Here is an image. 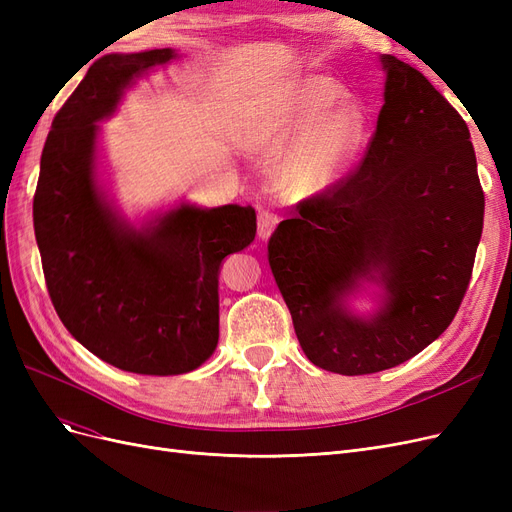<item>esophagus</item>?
Returning a JSON list of instances; mask_svg holds the SVG:
<instances>
[{
    "label": "esophagus",
    "instance_id": "esophagus-1",
    "mask_svg": "<svg viewBox=\"0 0 512 512\" xmlns=\"http://www.w3.org/2000/svg\"><path fill=\"white\" fill-rule=\"evenodd\" d=\"M277 224H280V215H275L271 211H260L258 213V237L262 241H267Z\"/></svg>",
    "mask_w": 512,
    "mask_h": 512
}]
</instances>
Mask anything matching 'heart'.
<instances>
[{
    "mask_svg": "<svg viewBox=\"0 0 512 512\" xmlns=\"http://www.w3.org/2000/svg\"><path fill=\"white\" fill-rule=\"evenodd\" d=\"M329 76L305 74L277 87L247 113L243 138L277 156L273 177L288 198L324 192L346 173L363 147L367 117Z\"/></svg>",
    "mask_w": 512,
    "mask_h": 512,
    "instance_id": "b5f03b06",
    "label": "heart"
}]
</instances>
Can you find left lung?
Segmentation results:
<instances>
[{"label": "left lung", "mask_w": 512, "mask_h": 512, "mask_svg": "<svg viewBox=\"0 0 512 512\" xmlns=\"http://www.w3.org/2000/svg\"><path fill=\"white\" fill-rule=\"evenodd\" d=\"M384 104L361 164L305 198L269 239V265L316 367L376 374L453 322L483 232L485 194L466 121L416 68L382 55ZM384 290L374 317L345 297Z\"/></svg>", "instance_id": "8db88e82"}]
</instances>
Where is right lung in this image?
Instances as JSON below:
<instances>
[{
  "label": "right lung",
  "instance_id": "obj_1",
  "mask_svg": "<svg viewBox=\"0 0 512 512\" xmlns=\"http://www.w3.org/2000/svg\"><path fill=\"white\" fill-rule=\"evenodd\" d=\"M173 49L104 55L59 108L42 149L34 230L55 312L98 359L145 376H177L218 346V275L256 237L247 205L181 203L134 228L96 181L98 121L123 89Z\"/></svg>",
  "mask_w": 512,
  "mask_h": 512
}]
</instances>
